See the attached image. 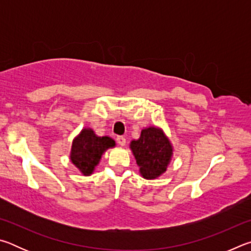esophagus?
<instances>
[{
  "label": "esophagus",
  "mask_w": 251,
  "mask_h": 251,
  "mask_svg": "<svg viewBox=\"0 0 251 251\" xmlns=\"http://www.w3.org/2000/svg\"><path fill=\"white\" fill-rule=\"evenodd\" d=\"M116 142H117L118 145H121V146H124L125 144H126V138L124 137V136H117V138H116Z\"/></svg>",
  "instance_id": "1"
}]
</instances>
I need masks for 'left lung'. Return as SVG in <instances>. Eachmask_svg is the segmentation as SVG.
Returning <instances> with one entry per match:
<instances>
[{
	"label": "left lung",
	"mask_w": 251,
	"mask_h": 251,
	"mask_svg": "<svg viewBox=\"0 0 251 251\" xmlns=\"http://www.w3.org/2000/svg\"><path fill=\"white\" fill-rule=\"evenodd\" d=\"M139 172L146 179H154L166 172L173 155L169 139L157 127L142 130L141 137L130 143Z\"/></svg>",
	"instance_id": "8db88e82"
}]
</instances>
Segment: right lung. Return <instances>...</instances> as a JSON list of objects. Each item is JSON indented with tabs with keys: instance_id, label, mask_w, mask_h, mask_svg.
Instances as JSON below:
<instances>
[{
	"instance_id": "add662e5",
	"label": "right lung",
	"mask_w": 251,
	"mask_h": 251,
	"mask_svg": "<svg viewBox=\"0 0 251 251\" xmlns=\"http://www.w3.org/2000/svg\"><path fill=\"white\" fill-rule=\"evenodd\" d=\"M115 146L108 136L99 137L90 128H85L73 141L71 160L84 175H91L107 148Z\"/></svg>"
}]
</instances>
